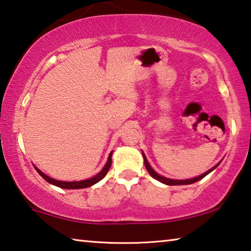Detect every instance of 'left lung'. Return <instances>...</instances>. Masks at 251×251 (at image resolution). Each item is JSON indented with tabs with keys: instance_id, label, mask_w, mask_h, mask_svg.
Wrapping results in <instances>:
<instances>
[{
	"instance_id": "8db88e82",
	"label": "left lung",
	"mask_w": 251,
	"mask_h": 251,
	"mask_svg": "<svg viewBox=\"0 0 251 251\" xmlns=\"http://www.w3.org/2000/svg\"><path fill=\"white\" fill-rule=\"evenodd\" d=\"M143 157H144V163H145L146 169H147V172L150 173V175H151V177H154L155 179L161 181V182H163V184H165V185H169V186H176V185H189V184H194V182H196V181H198V180L202 179L203 177H205L206 175H208V174H209L210 172L214 171V169L218 166V165H216L215 167H212L211 169H209V171L206 172L205 174H202V175L198 176V177L192 178V179H186V180H175V179H169V178H166V177H163V176L158 175V174H157L156 172H154V169H152V168L151 167V165L148 164V161H147V159H146L145 155L143 154Z\"/></svg>"
}]
</instances>
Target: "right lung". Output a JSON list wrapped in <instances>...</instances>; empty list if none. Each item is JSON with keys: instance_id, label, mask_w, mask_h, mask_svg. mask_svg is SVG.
<instances>
[{"instance_id": "obj_1", "label": "right lung", "mask_w": 251, "mask_h": 251, "mask_svg": "<svg viewBox=\"0 0 251 251\" xmlns=\"http://www.w3.org/2000/svg\"><path fill=\"white\" fill-rule=\"evenodd\" d=\"M110 166H112V152H110L109 156H108V159H107V163L104 166V168L101 169V171L97 174L96 176L90 178V179H86V180H80V181H62V180H56V179H53V178H50L49 176H46L44 173H42L39 168H36V172L40 174V175L44 178V179L50 182V184L55 185L57 187H61V188H65V189H80V188H86V187H90L92 185L96 184V182H99L100 179H103V178L106 176V174L108 173Z\"/></svg>"}]
</instances>
